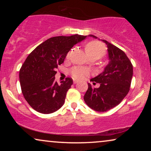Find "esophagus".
I'll use <instances>...</instances> for the list:
<instances>
[{"label":"esophagus","mask_w":151,"mask_h":151,"mask_svg":"<svg viewBox=\"0 0 151 151\" xmlns=\"http://www.w3.org/2000/svg\"><path fill=\"white\" fill-rule=\"evenodd\" d=\"M78 82V80H73V84H77Z\"/></svg>","instance_id":"esophagus-1"}]
</instances>
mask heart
I'll return each mask as SVG.
<instances>
[{"label":"heart","mask_w":151,"mask_h":151,"mask_svg":"<svg viewBox=\"0 0 151 151\" xmlns=\"http://www.w3.org/2000/svg\"><path fill=\"white\" fill-rule=\"evenodd\" d=\"M85 50L88 56H95L98 58H100L104 56L106 53L104 45L102 42L98 41H91L88 42L85 46ZM69 53L67 55V58H69ZM70 73L74 79L81 80L86 76H88L89 71L86 68L81 67H75L71 69Z\"/></svg>","instance_id":"heart-1"}]
</instances>
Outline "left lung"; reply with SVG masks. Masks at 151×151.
Returning a JSON list of instances; mask_svg holds the SVG:
<instances>
[{
	"label": "left lung",
	"mask_w": 151,
	"mask_h": 151,
	"mask_svg": "<svg viewBox=\"0 0 151 151\" xmlns=\"http://www.w3.org/2000/svg\"><path fill=\"white\" fill-rule=\"evenodd\" d=\"M88 36L98 38L91 34ZM101 40L106 45L109 63L102 73L91 79L100 86L93 88L88 83L84 100L93 110L105 112L118 105L128 94L133 71V65L123 51L108 41Z\"/></svg>",
	"instance_id": "8db88e82"
}]
</instances>
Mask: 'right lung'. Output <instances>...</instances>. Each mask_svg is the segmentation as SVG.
I'll return each mask as SVG.
<instances>
[{
  "label": "right lung",
  "mask_w": 151,
  "mask_h": 151,
  "mask_svg": "<svg viewBox=\"0 0 151 151\" xmlns=\"http://www.w3.org/2000/svg\"><path fill=\"white\" fill-rule=\"evenodd\" d=\"M87 36H55L38 45L20 68L19 79L22 93L28 104L39 113L49 114L60 109L73 80L66 78L58 84L55 75L74 45Z\"/></svg>",
  "instance_id": "1"
}]
</instances>
